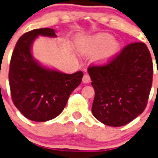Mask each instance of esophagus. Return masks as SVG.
I'll list each match as a JSON object with an SVG mask.
<instances>
[{
	"label": "esophagus",
	"mask_w": 158,
	"mask_h": 158,
	"mask_svg": "<svg viewBox=\"0 0 158 158\" xmlns=\"http://www.w3.org/2000/svg\"><path fill=\"white\" fill-rule=\"evenodd\" d=\"M91 81V78H90L89 75H87V74H85V75H83V82L84 83H90Z\"/></svg>",
	"instance_id": "obj_1"
}]
</instances>
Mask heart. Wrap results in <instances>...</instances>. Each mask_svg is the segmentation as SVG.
Here are the masks:
<instances>
[{
    "instance_id": "1",
    "label": "heart",
    "mask_w": 158,
    "mask_h": 158,
    "mask_svg": "<svg viewBox=\"0 0 158 158\" xmlns=\"http://www.w3.org/2000/svg\"><path fill=\"white\" fill-rule=\"evenodd\" d=\"M79 48L83 54L97 56L96 60L99 63L108 61L117 52L119 44L113 42L112 36L107 34H101L83 39L79 42Z\"/></svg>"
}]
</instances>
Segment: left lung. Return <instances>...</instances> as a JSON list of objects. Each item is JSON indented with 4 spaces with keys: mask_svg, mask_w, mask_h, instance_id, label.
I'll list each match as a JSON object with an SVG mask.
<instances>
[{
    "mask_svg": "<svg viewBox=\"0 0 158 158\" xmlns=\"http://www.w3.org/2000/svg\"><path fill=\"white\" fill-rule=\"evenodd\" d=\"M95 90L91 112L103 124L120 127L142 113L153 83L151 54L143 42H132L104 65L88 67Z\"/></svg>",
    "mask_w": 158,
    "mask_h": 158,
    "instance_id": "left-lung-1",
    "label": "left lung"
}]
</instances>
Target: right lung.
<instances>
[{
    "instance_id": "obj_1",
    "label": "right lung",
    "mask_w": 158,
    "mask_h": 158,
    "mask_svg": "<svg viewBox=\"0 0 158 158\" xmlns=\"http://www.w3.org/2000/svg\"><path fill=\"white\" fill-rule=\"evenodd\" d=\"M38 35L56 37L50 28H41L24 34L12 54L9 81L12 100L25 117L44 122L58 116L68 98L81 83L82 71L68 75L41 66L31 54L32 43Z\"/></svg>"
}]
</instances>
